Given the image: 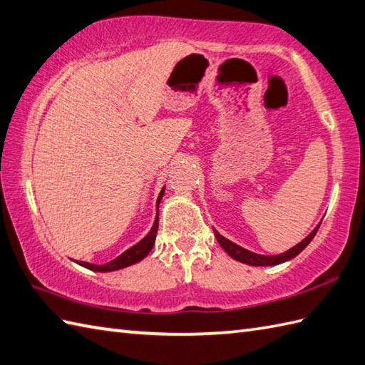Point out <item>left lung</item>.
Wrapping results in <instances>:
<instances>
[{
	"label": "left lung",
	"instance_id": "left-lung-1",
	"mask_svg": "<svg viewBox=\"0 0 365 365\" xmlns=\"http://www.w3.org/2000/svg\"><path fill=\"white\" fill-rule=\"evenodd\" d=\"M320 223L315 226V228L307 234V236L299 242V244H297L295 247H292L290 250L284 251V253L281 255H274V256H265V255H257V253H253V251L250 250H245L244 247H240L237 244H234V242H231L230 239L223 237L220 232H218L217 230H214V234L217 237V242L220 244V247L228 253L232 259H236V261L242 262V264H247V265H253V267H267V265H278V264H282L286 261H290V259H294L295 256H298L302 251L309 245V242L314 239L315 232H317Z\"/></svg>",
	"mask_w": 365,
	"mask_h": 365
}]
</instances>
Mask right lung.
<instances>
[{"instance_id": "add662e5", "label": "right lung", "mask_w": 365, "mask_h": 365, "mask_svg": "<svg viewBox=\"0 0 365 365\" xmlns=\"http://www.w3.org/2000/svg\"><path fill=\"white\" fill-rule=\"evenodd\" d=\"M164 192H165V185L162 187V190L159 192V197L156 201V218H155V223H153L151 230L148 231L147 236H145L142 240L137 242L135 245H133L131 248H128L125 253H121L120 256H117L115 259H112V261L106 262V264H91V262H84V261H78L76 264H79L81 267H86V269L92 270V272H115V270H121V269H126L129 265H134L137 262H140L142 259H145L148 256L150 251L155 247V240H156V234H158V228H159V203L162 197H164Z\"/></svg>"}]
</instances>
